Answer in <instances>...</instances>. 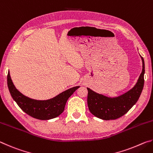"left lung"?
<instances>
[{"mask_svg":"<svg viewBox=\"0 0 153 153\" xmlns=\"http://www.w3.org/2000/svg\"><path fill=\"white\" fill-rule=\"evenodd\" d=\"M142 61V70L139 78L132 88L117 97H108L98 94L87 88L88 106L92 115L103 120H116L125 115L138 101L144 87V61Z\"/></svg>","mask_w":153,"mask_h":153,"instance_id":"left-lung-1","label":"left lung"}]
</instances>
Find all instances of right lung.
Wrapping results in <instances>:
<instances>
[{
    "label": "right lung",
    "mask_w": 153,
    "mask_h": 153,
    "mask_svg": "<svg viewBox=\"0 0 153 153\" xmlns=\"http://www.w3.org/2000/svg\"><path fill=\"white\" fill-rule=\"evenodd\" d=\"M7 85L12 98L18 106L31 117L40 120L55 118L63 112L68 98L79 86L73 87L48 100H38L22 94L14 86L10 76H7Z\"/></svg>",
    "instance_id": "add662e5"
}]
</instances>
